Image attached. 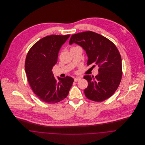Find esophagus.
<instances>
[{
  "label": "esophagus",
  "instance_id": "esophagus-1",
  "mask_svg": "<svg viewBox=\"0 0 145 145\" xmlns=\"http://www.w3.org/2000/svg\"><path fill=\"white\" fill-rule=\"evenodd\" d=\"M80 79H81L80 78H74V82H78L79 80H80Z\"/></svg>",
  "mask_w": 145,
  "mask_h": 145
}]
</instances>
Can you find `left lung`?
I'll use <instances>...</instances> for the list:
<instances>
[{
	"instance_id": "8db88e82",
	"label": "left lung",
	"mask_w": 145,
	"mask_h": 145,
	"mask_svg": "<svg viewBox=\"0 0 145 145\" xmlns=\"http://www.w3.org/2000/svg\"><path fill=\"white\" fill-rule=\"evenodd\" d=\"M76 43L86 51L87 65L99 67V74L94 77L85 75L88 86L84 93L87 98L102 102L110 98L117 90L122 76V59L116 45L103 36L91 31L72 35L69 44Z\"/></svg>"
}]
</instances>
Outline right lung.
<instances>
[{
	"instance_id": "1",
	"label": "right lung",
	"mask_w": 145,
	"mask_h": 145,
	"mask_svg": "<svg viewBox=\"0 0 145 145\" xmlns=\"http://www.w3.org/2000/svg\"><path fill=\"white\" fill-rule=\"evenodd\" d=\"M70 35H51L35 43L29 50L25 61V71L32 90L42 101L58 103L67 96L74 82L71 77H54L52 68L57 62L58 54Z\"/></svg>"
}]
</instances>
